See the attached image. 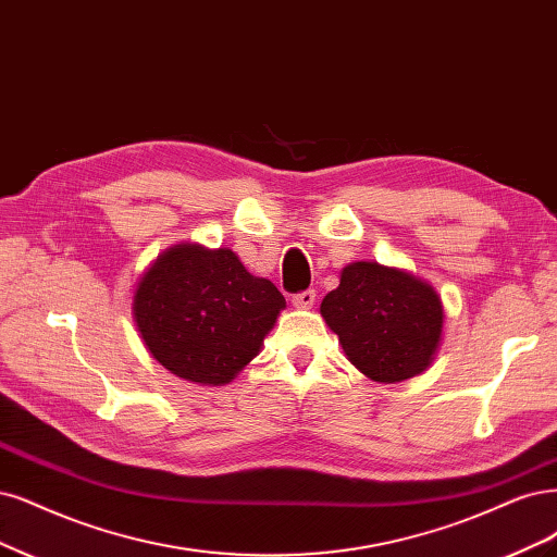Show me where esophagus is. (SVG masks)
Masks as SVG:
<instances>
[{
	"mask_svg": "<svg viewBox=\"0 0 557 557\" xmlns=\"http://www.w3.org/2000/svg\"><path fill=\"white\" fill-rule=\"evenodd\" d=\"M313 304H315V290H304L293 297L295 309H311Z\"/></svg>",
	"mask_w": 557,
	"mask_h": 557,
	"instance_id": "obj_1",
	"label": "esophagus"
}]
</instances>
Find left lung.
Returning a JSON list of instances; mask_svg holds the SVG:
<instances>
[{"instance_id":"1","label":"left lung","mask_w":557,"mask_h":557,"mask_svg":"<svg viewBox=\"0 0 557 557\" xmlns=\"http://www.w3.org/2000/svg\"><path fill=\"white\" fill-rule=\"evenodd\" d=\"M343 352L375 382L424 373L443 338L445 311L433 287L377 262H352L320 304Z\"/></svg>"}]
</instances>
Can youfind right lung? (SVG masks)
<instances>
[{"instance_id":"right-lung-1","label":"right lung","mask_w":557,"mask_h":557,"mask_svg":"<svg viewBox=\"0 0 557 557\" xmlns=\"http://www.w3.org/2000/svg\"><path fill=\"white\" fill-rule=\"evenodd\" d=\"M285 309L278 287L246 272L230 248L177 244L133 295V320L154 359L198 385H227Z\"/></svg>"}]
</instances>
